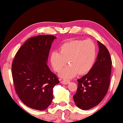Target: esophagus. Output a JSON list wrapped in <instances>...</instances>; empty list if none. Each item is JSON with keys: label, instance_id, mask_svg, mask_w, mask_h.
Wrapping results in <instances>:
<instances>
[{"label": "esophagus", "instance_id": "1", "mask_svg": "<svg viewBox=\"0 0 123 123\" xmlns=\"http://www.w3.org/2000/svg\"><path fill=\"white\" fill-rule=\"evenodd\" d=\"M70 82V80H62L61 81V83L62 84H63V85H68Z\"/></svg>", "mask_w": 123, "mask_h": 123}]
</instances>
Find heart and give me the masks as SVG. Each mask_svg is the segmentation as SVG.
Here are the masks:
<instances>
[{"label": "heart", "mask_w": 123, "mask_h": 123, "mask_svg": "<svg viewBox=\"0 0 123 123\" xmlns=\"http://www.w3.org/2000/svg\"><path fill=\"white\" fill-rule=\"evenodd\" d=\"M96 56V47L93 42L72 40L62 44L59 52H52L49 59L52 68L56 72L61 71L68 61L70 65L59 75L63 79H70L78 74H88L95 64Z\"/></svg>", "instance_id": "heart-1"}]
</instances>
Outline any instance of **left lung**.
<instances>
[{"instance_id":"obj_1","label":"left lung","mask_w":123,"mask_h":123,"mask_svg":"<svg viewBox=\"0 0 123 123\" xmlns=\"http://www.w3.org/2000/svg\"><path fill=\"white\" fill-rule=\"evenodd\" d=\"M99 52L92 69L78 79L76 93L73 97L77 106L88 110L97 106L105 97L110 83L111 59L105 46L97 41Z\"/></svg>"}]
</instances>
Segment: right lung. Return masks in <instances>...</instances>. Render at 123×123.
I'll list each match as a JSON object with an SVG mask.
<instances>
[{"label": "right lung", "mask_w": 123, "mask_h": 123, "mask_svg": "<svg viewBox=\"0 0 123 123\" xmlns=\"http://www.w3.org/2000/svg\"><path fill=\"white\" fill-rule=\"evenodd\" d=\"M56 37L41 35L25 42L12 63L15 90L25 105L38 111L48 107L53 99V88L59 83L48 66L52 43Z\"/></svg>", "instance_id": "1"}]
</instances>
